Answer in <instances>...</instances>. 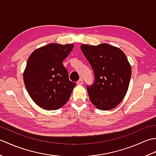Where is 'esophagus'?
<instances>
[{
  "label": "esophagus",
  "instance_id": "esophagus-1",
  "mask_svg": "<svg viewBox=\"0 0 156 156\" xmlns=\"http://www.w3.org/2000/svg\"><path fill=\"white\" fill-rule=\"evenodd\" d=\"M77 84H78V85H82V84H83V80H82V78H80V80H79L77 82Z\"/></svg>",
  "mask_w": 156,
  "mask_h": 156
}]
</instances>
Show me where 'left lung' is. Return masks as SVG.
<instances>
[{"label": "left lung", "instance_id": "left-lung-1", "mask_svg": "<svg viewBox=\"0 0 156 156\" xmlns=\"http://www.w3.org/2000/svg\"><path fill=\"white\" fill-rule=\"evenodd\" d=\"M80 48L94 74L93 84L87 87L91 102L100 110L114 108L125 97L130 82L127 57L121 49L107 44Z\"/></svg>", "mask_w": 156, "mask_h": 156}]
</instances>
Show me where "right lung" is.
Listing matches in <instances>:
<instances>
[{
  "label": "right lung",
  "instance_id": "add662e5",
  "mask_svg": "<svg viewBox=\"0 0 156 156\" xmlns=\"http://www.w3.org/2000/svg\"><path fill=\"white\" fill-rule=\"evenodd\" d=\"M74 44H49L32 53L23 73L25 86L36 104L45 110H56L69 100L76 86L69 80L63 61Z\"/></svg>",
  "mask_w": 156,
  "mask_h": 156
}]
</instances>
